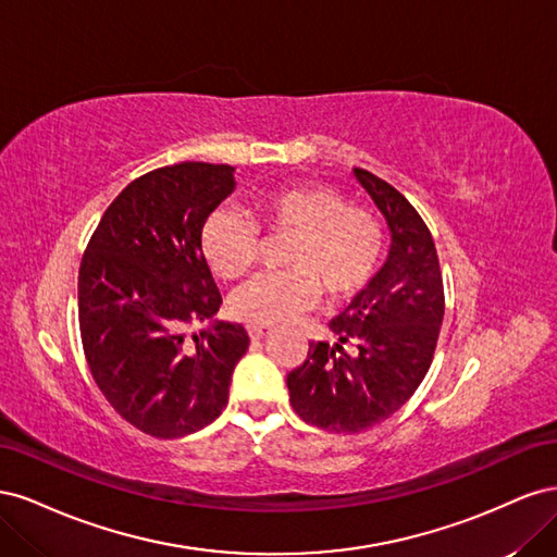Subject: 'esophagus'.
<instances>
[{
  "label": "esophagus",
  "mask_w": 557,
  "mask_h": 557,
  "mask_svg": "<svg viewBox=\"0 0 557 557\" xmlns=\"http://www.w3.org/2000/svg\"><path fill=\"white\" fill-rule=\"evenodd\" d=\"M248 334H250V339H264L267 334H272V327H269V325H248Z\"/></svg>",
  "instance_id": "1"
}]
</instances>
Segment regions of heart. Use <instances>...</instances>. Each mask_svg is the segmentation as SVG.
Segmentation results:
<instances>
[{
  "mask_svg": "<svg viewBox=\"0 0 557 557\" xmlns=\"http://www.w3.org/2000/svg\"><path fill=\"white\" fill-rule=\"evenodd\" d=\"M262 227L293 234L283 264L290 272L260 274L230 297V313L248 325H276L309 309L318 295L344 301L372 281L383 258L376 218L348 207L325 183H290L256 199ZM201 252L211 272L237 278L256 260L258 230L234 209L213 211L201 227Z\"/></svg>",
  "mask_w": 557,
  "mask_h": 557,
  "instance_id": "obj_1",
  "label": "heart"
}]
</instances>
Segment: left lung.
<instances>
[{
    "label": "left lung",
    "instance_id": "obj_1",
    "mask_svg": "<svg viewBox=\"0 0 557 557\" xmlns=\"http://www.w3.org/2000/svg\"><path fill=\"white\" fill-rule=\"evenodd\" d=\"M391 230L381 272L330 320L334 344L309 342L288 374L290 404L309 425L356 434L399 411L423 383L444 320V281L423 218L391 183L352 170Z\"/></svg>",
    "mask_w": 557,
    "mask_h": 557
}]
</instances>
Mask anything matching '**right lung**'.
I'll use <instances>...</instances> for the list:
<instances>
[{
    "label": "right lung",
    "instance_id": "right-lung-1",
    "mask_svg": "<svg viewBox=\"0 0 557 557\" xmlns=\"http://www.w3.org/2000/svg\"><path fill=\"white\" fill-rule=\"evenodd\" d=\"M234 190V166L181 162L134 178L104 211L78 269V325L90 374L129 425L176 440L227 407L248 350L201 252V227Z\"/></svg>",
    "mask_w": 557,
    "mask_h": 557
}]
</instances>
